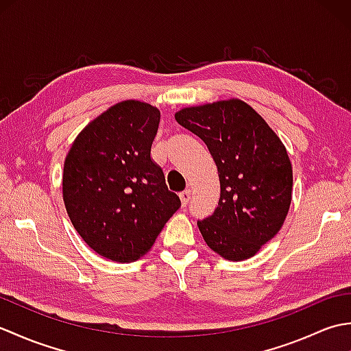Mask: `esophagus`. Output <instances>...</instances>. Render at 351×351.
<instances>
[{"label": "esophagus", "mask_w": 351, "mask_h": 351, "mask_svg": "<svg viewBox=\"0 0 351 351\" xmlns=\"http://www.w3.org/2000/svg\"><path fill=\"white\" fill-rule=\"evenodd\" d=\"M180 197H181L182 205L187 206L189 202H190V199H191V190H184L181 195H180Z\"/></svg>", "instance_id": "obj_1"}]
</instances>
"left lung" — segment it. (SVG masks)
Returning a JSON list of instances; mask_svg holds the SVG:
<instances>
[{
  "mask_svg": "<svg viewBox=\"0 0 351 351\" xmlns=\"http://www.w3.org/2000/svg\"><path fill=\"white\" fill-rule=\"evenodd\" d=\"M175 119L205 141L219 170V206L197 221L205 243L229 261L252 258L289 210L293 167L285 146L240 99L182 108Z\"/></svg>",
  "mask_w": 351,
  "mask_h": 351,
  "instance_id": "obj_1",
  "label": "left lung"
}]
</instances>
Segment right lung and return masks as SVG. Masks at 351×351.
<instances>
[{"label":"right lung","instance_id":"1","mask_svg":"<svg viewBox=\"0 0 351 351\" xmlns=\"http://www.w3.org/2000/svg\"><path fill=\"white\" fill-rule=\"evenodd\" d=\"M158 125V108L119 102L78 134L64 160L72 225L88 247L116 263L143 256L181 206L151 158Z\"/></svg>","mask_w":351,"mask_h":351}]
</instances>
